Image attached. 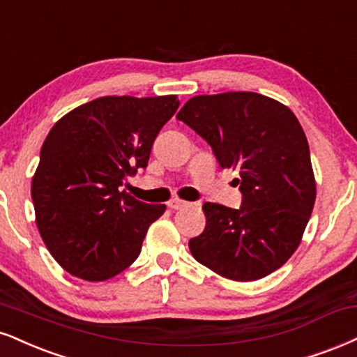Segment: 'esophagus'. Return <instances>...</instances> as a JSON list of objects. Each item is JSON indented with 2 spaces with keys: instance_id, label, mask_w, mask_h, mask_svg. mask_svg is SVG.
I'll list each match as a JSON object with an SVG mask.
<instances>
[{
  "instance_id": "34e87169",
  "label": "esophagus",
  "mask_w": 357,
  "mask_h": 357,
  "mask_svg": "<svg viewBox=\"0 0 357 357\" xmlns=\"http://www.w3.org/2000/svg\"><path fill=\"white\" fill-rule=\"evenodd\" d=\"M188 204L190 203H186V201H183V199H178V197H174V199H171L169 203H167V206H169L171 209H183V208H186Z\"/></svg>"
}]
</instances>
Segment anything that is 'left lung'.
<instances>
[{
  "label": "left lung",
  "mask_w": 357,
  "mask_h": 357,
  "mask_svg": "<svg viewBox=\"0 0 357 357\" xmlns=\"http://www.w3.org/2000/svg\"><path fill=\"white\" fill-rule=\"evenodd\" d=\"M176 118L239 171V209L204 203V231L190 239L197 263L233 281H256L298 249L316 201L309 144L293 111L251 91L201 94Z\"/></svg>",
  "instance_id": "1"
}]
</instances>
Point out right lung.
<instances>
[{
  "label": "right lung",
  "mask_w": 357,
  "mask_h": 357,
  "mask_svg": "<svg viewBox=\"0 0 357 357\" xmlns=\"http://www.w3.org/2000/svg\"><path fill=\"white\" fill-rule=\"evenodd\" d=\"M176 94L102 96L64 114L43 143L31 181L36 225L64 271L106 281L139 256L165 204L119 191L148 166L154 139L176 113Z\"/></svg>",
  "instance_id": "obj_1"
}]
</instances>
